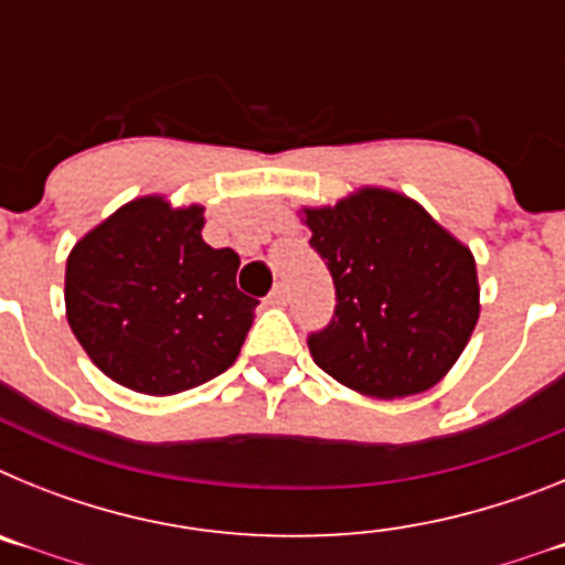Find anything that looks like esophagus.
<instances>
[{"label": "esophagus", "instance_id": "1", "mask_svg": "<svg viewBox=\"0 0 565 565\" xmlns=\"http://www.w3.org/2000/svg\"><path fill=\"white\" fill-rule=\"evenodd\" d=\"M286 302H288L286 286H274V291L268 294V306H286Z\"/></svg>", "mask_w": 565, "mask_h": 565}]
</instances>
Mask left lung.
Here are the masks:
<instances>
[{
    "mask_svg": "<svg viewBox=\"0 0 565 565\" xmlns=\"http://www.w3.org/2000/svg\"><path fill=\"white\" fill-rule=\"evenodd\" d=\"M306 223L337 288L331 322L308 333L313 362L364 396L402 398L433 387L476 331L472 252L387 189L306 209Z\"/></svg>",
    "mask_w": 565,
    "mask_h": 565,
    "instance_id": "1",
    "label": "left lung"
}]
</instances>
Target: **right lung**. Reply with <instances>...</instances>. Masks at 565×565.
<instances>
[{"instance_id": "add662e5", "label": "right lung", "mask_w": 565, "mask_h": 565, "mask_svg": "<svg viewBox=\"0 0 565 565\" xmlns=\"http://www.w3.org/2000/svg\"><path fill=\"white\" fill-rule=\"evenodd\" d=\"M203 209L138 198L67 257V322L113 382L172 396L237 359L257 299L237 288L239 257L203 243Z\"/></svg>"}]
</instances>
